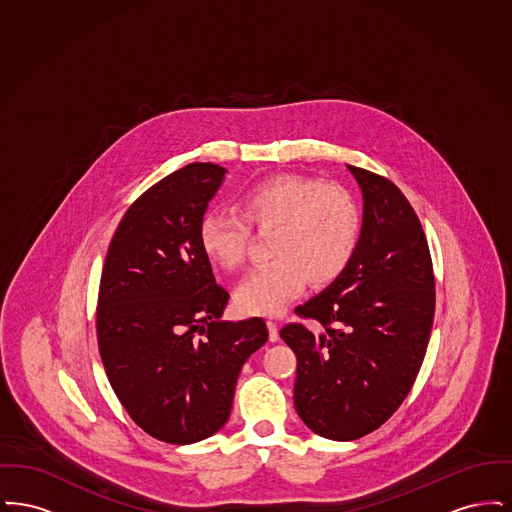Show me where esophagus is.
<instances>
[{
  "instance_id": "1",
  "label": "esophagus",
  "mask_w": 512,
  "mask_h": 512,
  "mask_svg": "<svg viewBox=\"0 0 512 512\" xmlns=\"http://www.w3.org/2000/svg\"><path fill=\"white\" fill-rule=\"evenodd\" d=\"M268 340L270 341H278L280 338V334H278V324L274 322V320H268Z\"/></svg>"
}]
</instances>
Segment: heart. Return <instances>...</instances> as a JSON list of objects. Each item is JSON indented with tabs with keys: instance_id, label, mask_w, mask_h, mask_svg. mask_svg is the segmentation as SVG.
<instances>
[{
	"instance_id": "heart-1",
	"label": "heart",
	"mask_w": 512,
	"mask_h": 512,
	"mask_svg": "<svg viewBox=\"0 0 512 512\" xmlns=\"http://www.w3.org/2000/svg\"><path fill=\"white\" fill-rule=\"evenodd\" d=\"M270 232V265L253 270L236 290L242 313L272 317L303 292L336 282L355 257L361 209L336 184L297 174H276L240 197V215L209 211L199 222V245L224 270L244 265L251 230Z\"/></svg>"
}]
</instances>
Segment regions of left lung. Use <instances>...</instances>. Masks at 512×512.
<instances>
[{"label":"left lung","mask_w":512,"mask_h":512,"mask_svg":"<svg viewBox=\"0 0 512 512\" xmlns=\"http://www.w3.org/2000/svg\"><path fill=\"white\" fill-rule=\"evenodd\" d=\"M365 211L353 261L295 309L324 328L280 330L297 357L293 403L318 436L359 439L380 428L413 388L436 311L432 257L403 192L380 174L347 167Z\"/></svg>","instance_id":"obj_1"}]
</instances>
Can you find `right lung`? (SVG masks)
Listing matches in <instances>:
<instances>
[{
	"instance_id": "right-lung-1",
	"label": "right lung",
	"mask_w": 512,
	"mask_h": 512,
	"mask_svg": "<svg viewBox=\"0 0 512 512\" xmlns=\"http://www.w3.org/2000/svg\"><path fill=\"white\" fill-rule=\"evenodd\" d=\"M224 169L192 163L124 213L101 270L98 345L113 391L151 438L188 445L226 424L240 370L268 340L265 320H219L230 293L199 245Z\"/></svg>"
}]
</instances>
